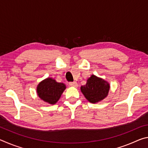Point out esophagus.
I'll use <instances>...</instances> for the list:
<instances>
[{
    "label": "esophagus",
    "mask_w": 148,
    "mask_h": 148,
    "mask_svg": "<svg viewBox=\"0 0 148 148\" xmlns=\"http://www.w3.org/2000/svg\"><path fill=\"white\" fill-rule=\"evenodd\" d=\"M69 85L71 87H77V86H78V84H77V82H70Z\"/></svg>",
    "instance_id": "esophagus-1"
}]
</instances>
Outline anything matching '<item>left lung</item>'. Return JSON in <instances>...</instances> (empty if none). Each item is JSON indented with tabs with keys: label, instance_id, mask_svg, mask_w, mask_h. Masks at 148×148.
Instances as JSON below:
<instances>
[{
	"label": "left lung",
	"instance_id": "left-lung-1",
	"mask_svg": "<svg viewBox=\"0 0 148 148\" xmlns=\"http://www.w3.org/2000/svg\"><path fill=\"white\" fill-rule=\"evenodd\" d=\"M110 88V84L107 81L92 74L87 79L86 84L81 86L80 89L87 101L95 104L106 98Z\"/></svg>",
	"mask_w": 148,
	"mask_h": 148
}]
</instances>
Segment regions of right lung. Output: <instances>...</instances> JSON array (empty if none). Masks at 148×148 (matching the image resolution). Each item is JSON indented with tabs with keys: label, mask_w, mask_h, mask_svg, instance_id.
<instances>
[{
	"label": "right lung",
	"mask_w": 148,
	"mask_h": 148,
	"mask_svg": "<svg viewBox=\"0 0 148 148\" xmlns=\"http://www.w3.org/2000/svg\"><path fill=\"white\" fill-rule=\"evenodd\" d=\"M66 89V86L63 83L57 82L51 77L42 80L36 87L37 95L40 99L49 104H56L61 95Z\"/></svg>",
	"instance_id": "1"
}]
</instances>
